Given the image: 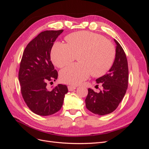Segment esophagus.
<instances>
[{"label":"esophagus","instance_id":"obj_1","mask_svg":"<svg viewBox=\"0 0 149 149\" xmlns=\"http://www.w3.org/2000/svg\"><path fill=\"white\" fill-rule=\"evenodd\" d=\"M68 90L70 91H73V90L76 89V87L74 86H68Z\"/></svg>","mask_w":149,"mask_h":149}]
</instances>
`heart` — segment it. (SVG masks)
<instances>
[{
	"mask_svg": "<svg viewBox=\"0 0 149 149\" xmlns=\"http://www.w3.org/2000/svg\"><path fill=\"white\" fill-rule=\"evenodd\" d=\"M67 43L56 42L52 47L51 59L54 65L62 68L78 56L79 63L71 65L60 71L63 82L76 85L92 74L95 77L105 74L114 61L116 50L111 42L102 35L80 31L68 35Z\"/></svg>",
	"mask_w": 149,
	"mask_h": 149,
	"instance_id": "heart-1",
	"label": "heart"
}]
</instances>
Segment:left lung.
Listing matches in <instances>:
<instances>
[{
	"instance_id": "obj_1",
	"label": "left lung",
	"mask_w": 149,
	"mask_h": 149,
	"mask_svg": "<svg viewBox=\"0 0 149 149\" xmlns=\"http://www.w3.org/2000/svg\"><path fill=\"white\" fill-rule=\"evenodd\" d=\"M116 44V56L113 65L108 73L96 79L101 83L102 90L96 93L89 88L85 100L86 107L93 113L100 116L110 114L116 109L127 91L129 80L127 60L120 45L114 39Z\"/></svg>"
}]
</instances>
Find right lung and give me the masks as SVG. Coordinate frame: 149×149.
Wrapping results in <instances>:
<instances>
[{"label": "right lung", "instance_id": "1", "mask_svg": "<svg viewBox=\"0 0 149 149\" xmlns=\"http://www.w3.org/2000/svg\"><path fill=\"white\" fill-rule=\"evenodd\" d=\"M63 30H46L27 45L23 53L19 72L21 93L29 109L39 116H49L59 111L68 91L61 84L48 90L47 83L58 78L51 61L50 52L57 37Z\"/></svg>", "mask_w": 149, "mask_h": 149}]
</instances>
